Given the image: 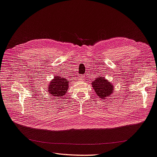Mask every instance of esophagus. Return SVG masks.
Wrapping results in <instances>:
<instances>
[{"label": "esophagus", "mask_w": 157, "mask_h": 157, "mask_svg": "<svg viewBox=\"0 0 157 157\" xmlns=\"http://www.w3.org/2000/svg\"><path fill=\"white\" fill-rule=\"evenodd\" d=\"M78 79H79V80H83V79H84V78H83L82 77H80Z\"/></svg>", "instance_id": "obj_1"}]
</instances>
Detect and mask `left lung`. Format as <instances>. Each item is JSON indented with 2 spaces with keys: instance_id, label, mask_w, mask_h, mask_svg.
I'll return each mask as SVG.
<instances>
[{
  "instance_id": "8db88e82",
  "label": "left lung",
  "mask_w": 157,
  "mask_h": 157,
  "mask_svg": "<svg viewBox=\"0 0 157 157\" xmlns=\"http://www.w3.org/2000/svg\"><path fill=\"white\" fill-rule=\"evenodd\" d=\"M96 95L101 100H105L113 94L114 86L103 75H98L91 83Z\"/></svg>"
}]
</instances>
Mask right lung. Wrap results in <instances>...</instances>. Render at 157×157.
<instances>
[{
  "label": "right lung",
  "instance_id": "obj_1",
  "mask_svg": "<svg viewBox=\"0 0 157 157\" xmlns=\"http://www.w3.org/2000/svg\"><path fill=\"white\" fill-rule=\"evenodd\" d=\"M69 80L58 75L55 76L53 79L51 80L47 90L49 94L56 98L57 97V99H58L66 94L69 89Z\"/></svg>",
  "mask_w": 157,
  "mask_h": 157
}]
</instances>
